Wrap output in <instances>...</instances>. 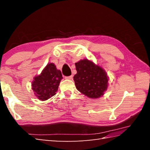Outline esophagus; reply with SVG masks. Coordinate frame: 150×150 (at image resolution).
I'll list each match as a JSON object with an SVG mask.
<instances>
[{"mask_svg":"<svg viewBox=\"0 0 150 150\" xmlns=\"http://www.w3.org/2000/svg\"><path fill=\"white\" fill-rule=\"evenodd\" d=\"M65 79H68V80H71V79H73V76L71 75V76H69V77H66Z\"/></svg>","mask_w":150,"mask_h":150,"instance_id":"34e87169","label":"esophagus"}]
</instances>
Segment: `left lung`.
<instances>
[{"label": "left lung", "mask_w": 150, "mask_h": 150, "mask_svg": "<svg viewBox=\"0 0 150 150\" xmlns=\"http://www.w3.org/2000/svg\"><path fill=\"white\" fill-rule=\"evenodd\" d=\"M75 67L77 74L73 77V80L78 91L90 98L103 96L109 81L106 71L87 59L76 62Z\"/></svg>", "instance_id": "1"}]
</instances>
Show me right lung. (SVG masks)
I'll return each mask as SVG.
<instances>
[{
    "label": "right lung",
    "instance_id": "1",
    "mask_svg": "<svg viewBox=\"0 0 150 150\" xmlns=\"http://www.w3.org/2000/svg\"><path fill=\"white\" fill-rule=\"evenodd\" d=\"M62 76L60 70L57 69L53 63H48L40 75L35 76L31 82L35 96L44 101L56 94Z\"/></svg>",
    "mask_w": 150,
    "mask_h": 150
}]
</instances>
